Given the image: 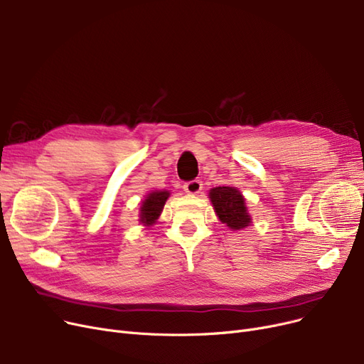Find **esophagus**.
I'll return each mask as SVG.
<instances>
[{"mask_svg":"<svg viewBox=\"0 0 364 364\" xmlns=\"http://www.w3.org/2000/svg\"><path fill=\"white\" fill-rule=\"evenodd\" d=\"M202 187H203V184L200 180H190V181H186L183 186L184 192H187L190 195H198L202 190Z\"/></svg>","mask_w":364,"mask_h":364,"instance_id":"obj_1","label":"esophagus"}]
</instances>
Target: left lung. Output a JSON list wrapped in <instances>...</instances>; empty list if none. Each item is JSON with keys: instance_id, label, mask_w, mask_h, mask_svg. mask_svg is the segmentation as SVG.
Segmentation results:
<instances>
[{"instance_id": "1", "label": "left lung", "mask_w": 364, "mask_h": 364, "mask_svg": "<svg viewBox=\"0 0 364 364\" xmlns=\"http://www.w3.org/2000/svg\"><path fill=\"white\" fill-rule=\"evenodd\" d=\"M209 198H211L218 218L221 223L227 224V227L240 230V228L250 225L251 217L247 215L245 199L237 188L225 186L214 187L209 192Z\"/></svg>"}]
</instances>
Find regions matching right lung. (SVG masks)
Returning a JSON list of instances; mask_svg holds the SVG:
<instances>
[{
  "mask_svg": "<svg viewBox=\"0 0 364 364\" xmlns=\"http://www.w3.org/2000/svg\"><path fill=\"white\" fill-rule=\"evenodd\" d=\"M168 196H169V192H166V190H164V192H151L150 195H147V198L141 203L140 221L147 225L155 223L161 215V211Z\"/></svg>",
  "mask_w": 364,
  "mask_h": 364,
  "instance_id": "add662e5",
  "label": "right lung"
}]
</instances>
